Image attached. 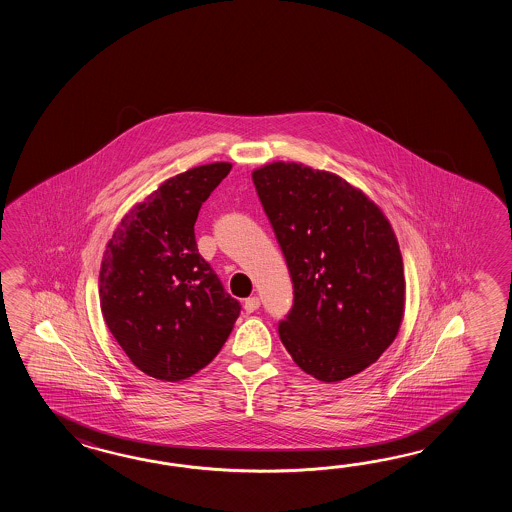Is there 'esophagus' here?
I'll use <instances>...</instances> for the list:
<instances>
[{
	"mask_svg": "<svg viewBox=\"0 0 512 512\" xmlns=\"http://www.w3.org/2000/svg\"><path fill=\"white\" fill-rule=\"evenodd\" d=\"M258 307H260V298H258V296H251V298H247V300L243 302V309H245L247 313H254Z\"/></svg>",
	"mask_w": 512,
	"mask_h": 512,
	"instance_id": "obj_1",
	"label": "esophagus"
}]
</instances>
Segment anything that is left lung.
Returning a JSON list of instances; mask_svg holds the SVG:
<instances>
[{
	"label": "left lung",
	"mask_w": 512,
	"mask_h": 512,
	"mask_svg": "<svg viewBox=\"0 0 512 512\" xmlns=\"http://www.w3.org/2000/svg\"><path fill=\"white\" fill-rule=\"evenodd\" d=\"M252 181L293 282L283 346L318 381L366 370L403 322V256L390 221L342 177L304 164H267Z\"/></svg>",
	"instance_id": "8db88e82"
}]
</instances>
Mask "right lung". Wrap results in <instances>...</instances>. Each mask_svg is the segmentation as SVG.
<instances>
[{"instance_id":"obj_1","label":"right lung","mask_w":512,"mask_h":512,"mask_svg":"<svg viewBox=\"0 0 512 512\" xmlns=\"http://www.w3.org/2000/svg\"><path fill=\"white\" fill-rule=\"evenodd\" d=\"M230 168L203 164L164 181L109 240L100 309L120 348L153 379L181 381L205 368L240 316L194 234L199 208Z\"/></svg>"}]
</instances>
